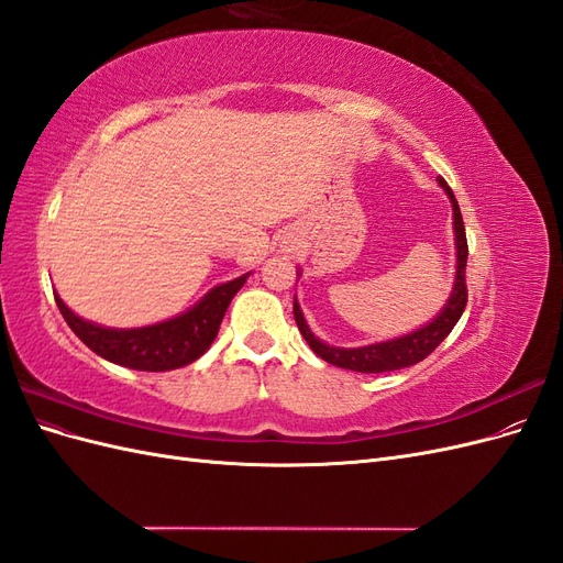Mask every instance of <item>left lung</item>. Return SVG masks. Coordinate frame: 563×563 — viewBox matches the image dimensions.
Masks as SVG:
<instances>
[{
    "label": "left lung",
    "mask_w": 563,
    "mask_h": 563,
    "mask_svg": "<svg viewBox=\"0 0 563 563\" xmlns=\"http://www.w3.org/2000/svg\"><path fill=\"white\" fill-rule=\"evenodd\" d=\"M439 185L451 199L453 234H455V279H453V291H451L446 305L437 312V317L432 321H428L424 327L406 333V335L383 340V343H373V345H364V347H333V345L323 343V340H319L310 331L308 321H305V317H302L300 302H298V298H294V317L298 323V331L302 333L305 340H308L312 352L319 354L323 362H329L340 368L360 371V373H385V371L413 366V364L422 362L430 352H434L441 345V340H444L453 331L457 319L463 317L465 305H467V284H465L467 236H465L463 216H460V207L451 192V187L446 185L444 178H439ZM298 277H300V269H298Z\"/></svg>",
    "instance_id": "obj_1"
}]
</instances>
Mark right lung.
<instances>
[{"instance_id": "right-lung-1", "label": "right lung", "mask_w": 563, "mask_h": 563, "mask_svg": "<svg viewBox=\"0 0 563 563\" xmlns=\"http://www.w3.org/2000/svg\"><path fill=\"white\" fill-rule=\"evenodd\" d=\"M251 272L232 282L218 284L190 310L166 321L139 329H110L75 314L58 294L56 305L67 327L84 345L103 360L135 371H174L197 362L211 347L228 305L246 284Z\"/></svg>"}]
</instances>
